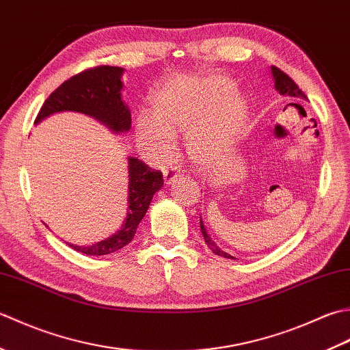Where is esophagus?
I'll use <instances>...</instances> for the list:
<instances>
[{
  "label": "esophagus",
  "instance_id": "obj_1",
  "mask_svg": "<svg viewBox=\"0 0 350 350\" xmlns=\"http://www.w3.org/2000/svg\"><path fill=\"white\" fill-rule=\"evenodd\" d=\"M163 178H165L166 184H170V183H174V181L178 180V178H180V172H176L174 167L167 169V170H165V174H163Z\"/></svg>",
  "mask_w": 350,
  "mask_h": 350
}]
</instances>
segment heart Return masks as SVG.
Instances as JSON below:
<instances>
[{"label": "heart", "mask_w": 350, "mask_h": 350, "mask_svg": "<svg viewBox=\"0 0 350 350\" xmlns=\"http://www.w3.org/2000/svg\"><path fill=\"white\" fill-rule=\"evenodd\" d=\"M235 85L222 77L175 78L151 96L149 115L134 122L137 144L155 159H167L174 137L185 135L190 159L210 166L239 137L247 120L243 96L232 94Z\"/></svg>", "instance_id": "obj_1"}]
</instances>
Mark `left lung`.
<instances>
[{
  "instance_id": "left-lung-1",
  "label": "left lung",
  "mask_w": 350,
  "mask_h": 350,
  "mask_svg": "<svg viewBox=\"0 0 350 350\" xmlns=\"http://www.w3.org/2000/svg\"><path fill=\"white\" fill-rule=\"evenodd\" d=\"M272 74H273V78H275V89L280 92L281 95L295 98V99H306V95L304 94L301 89H299V85L293 80H291V77H288L287 74H285L284 70H281L280 68H276V66H272ZM199 224H201V231H202V235H204V240H205L206 246L210 247V251L213 254L219 255V256H224V258H234L232 255L224 252L222 249H220L215 243V241L210 239V235L206 234V231H205V226H204L202 219L199 220Z\"/></svg>"
}]
</instances>
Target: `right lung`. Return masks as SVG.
<instances>
[{"mask_svg": "<svg viewBox=\"0 0 350 350\" xmlns=\"http://www.w3.org/2000/svg\"><path fill=\"white\" fill-rule=\"evenodd\" d=\"M122 72L124 69L118 66H95L70 77L46 98L34 124L53 113L70 110L101 120L115 133L128 131L131 126V113L120 96ZM128 213L122 228L111 237L92 246L69 245L70 247L85 255H107L119 251L134 239L155 191L161 189L163 174L131 157L128 159Z\"/></svg>", "mask_w": 350, "mask_h": 350, "instance_id": "right-lung-1", "label": "right lung"}]
</instances>
